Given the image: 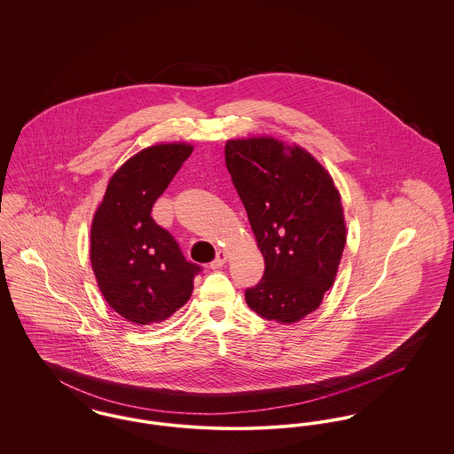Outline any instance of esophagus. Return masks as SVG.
Masks as SVG:
<instances>
[{"label":"esophagus","mask_w":454,"mask_h":454,"mask_svg":"<svg viewBox=\"0 0 454 454\" xmlns=\"http://www.w3.org/2000/svg\"><path fill=\"white\" fill-rule=\"evenodd\" d=\"M226 260H228V254H226L224 250H219V252H217L216 259L211 262V269H213V270H216L219 267H223V265L226 263Z\"/></svg>","instance_id":"34e87169"}]
</instances>
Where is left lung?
<instances>
[{
	"label": "left lung",
	"instance_id": "left-lung-1",
	"mask_svg": "<svg viewBox=\"0 0 454 454\" xmlns=\"http://www.w3.org/2000/svg\"><path fill=\"white\" fill-rule=\"evenodd\" d=\"M224 156L265 260L247 304L270 322L296 324L337 278L347 239L340 192L311 153L272 136L230 139Z\"/></svg>",
	"mask_w": 454,
	"mask_h": 454
}]
</instances>
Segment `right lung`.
I'll return each instance as SVG.
<instances>
[{
    "label": "right lung",
    "instance_id": "obj_1",
    "mask_svg": "<svg viewBox=\"0 0 454 454\" xmlns=\"http://www.w3.org/2000/svg\"><path fill=\"white\" fill-rule=\"evenodd\" d=\"M194 152L189 143L153 145L110 176L90 230V262L106 301L134 325L165 322L189 301L199 267L152 217L153 204Z\"/></svg>",
    "mask_w": 454,
    "mask_h": 454
}]
</instances>
